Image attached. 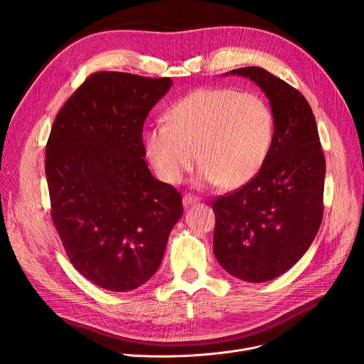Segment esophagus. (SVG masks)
<instances>
[{
    "mask_svg": "<svg viewBox=\"0 0 364 364\" xmlns=\"http://www.w3.org/2000/svg\"><path fill=\"white\" fill-rule=\"evenodd\" d=\"M198 202H199L198 196H193V195H184L183 196V205L184 206H190V205L198 203Z\"/></svg>",
    "mask_w": 364,
    "mask_h": 364,
    "instance_id": "34e87169",
    "label": "esophagus"
}]
</instances>
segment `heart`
Instances as JSON below:
<instances>
[{
  "label": "heart",
  "instance_id": "obj_1",
  "mask_svg": "<svg viewBox=\"0 0 364 364\" xmlns=\"http://www.w3.org/2000/svg\"><path fill=\"white\" fill-rule=\"evenodd\" d=\"M273 140L274 114L261 95L202 88L172 105L165 124L144 132V150L168 184L181 183L199 159V186L237 188L257 177Z\"/></svg>",
  "mask_w": 364,
  "mask_h": 364
}]
</instances>
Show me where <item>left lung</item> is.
Returning <instances> with one entry per match:
<instances>
[{
	"label": "left lung",
	"instance_id": "1",
	"mask_svg": "<svg viewBox=\"0 0 364 364\" xmlns=\"http://www.w3.org/2000/svg\"><path fill=\"white\" fill-rule=\"evenodd\" d=\"M254 81L270 100L274 140L257 177L213 203L214 254L232 276L261 283L294 267L323 218L326 161L304 95L262 68L230 70Z\"/></svg>",
	"mask_w": 364,
	"mask_h": 364
}]
</instances>
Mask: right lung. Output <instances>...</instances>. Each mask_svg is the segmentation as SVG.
I'll list each match as a JSON object with an SVG mask.
<instances>
[{
  "instance_id": "1",
  "label": "right lung",
  "mask_w": 364,
  "mask_h": 364,
  "mask_svg": "<svg viewBox=\"0 0 364 364\" xmlns=\"http://www.w3.org/2000/svg\"><path fill=\"white\" fill-rule=\"evenodd\" d=\"M171 85V78L92 73L50 132L54 227L75 269L107 291H132L155 274L183 215L181 195L144 161L143 124Z\"/></svg>"
}]
</instances>
